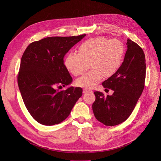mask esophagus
I'll list each match as a JSON object with an SVG mask.
<instances>
[{
    "label": "esophagus",
    "mask_w": 161,
    "mask_h": 161,
    "mask_svg": "<svg viewBox=\"0 0 161 161\" xmlns=\"http://www.w3.org/2000/svg\"><path fill=\"white\" fill-rule=\"evenodd\" d=\"M91 92V91L89 89H83V93H86V92Z\"/></svg>",
    "instance_id": "esophagus-1"
}]
</instances>
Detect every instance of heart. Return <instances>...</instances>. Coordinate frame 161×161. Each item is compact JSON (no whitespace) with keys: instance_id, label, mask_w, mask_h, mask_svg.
<instances>
[{"instance_id":"b5f03b06","label":"heart","mask_w":161,"mask_h":161,"mask_svg":"<svg viewBox=\"0 0 161 161\" xmlns=\"http://www.w3.org/2000/svg\"><path fill=\"white\" fill-rule=\"evenodd\" d=\"M78 51L79 53H68L64 59L65 66L73 75L79 76L91 65L92 69L76 82L78 86L91 89L104 76L109 78L118 72L124 60L125 46L118 39L97 37L82 42Z\"/></svg>"}]
</instances>
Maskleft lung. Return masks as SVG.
Listing matches in <instances>:
<instances>
[{"label":"left lung","mask_w":161,"mask_h":161,"mask_svg":"<svg viewBox=\"0 0 161 161\" xmlns=\"http://www.w3.org/2000/svg\"><path fill=\"white\" fill-rule=\"evenodd\" d=\"M124 62L114 75L103 82L106 90L114 91L105 97L95 91L92 111L96 119L105 125L114 126L124 122L133 111L142 93L146 77L144 53L137 43L128 39Z\"/></svg>","instance_id":"1"}]
</instances>
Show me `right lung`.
<instances>
[{"instance_id":"add662e5","label":"right lung","mask_w":161,"mask_h":161,"mask_svg":"<svg viewBox=\"0 0 161 161\" xmlns=\"http://www.w3.org/2000/svg\"><path fill=\"white\" fill-rule=\"evenodd\" d=\"M85 36L46 37L30 43L24 52L17 78L19 89L27 109L38 123L60 124L82 96L80 87L69 86L66 91L56 87L72 83L64 58Z\"/></svg>"}]
</instances>
